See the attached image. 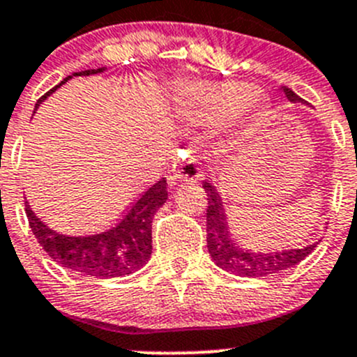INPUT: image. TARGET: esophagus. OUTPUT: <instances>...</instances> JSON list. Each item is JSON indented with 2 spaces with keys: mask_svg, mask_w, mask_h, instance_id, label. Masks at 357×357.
I'll return each mask as SVG.
<instances>
[{
  "mask_svg": "<svg viewBox=\"0 0 357 357\" xmlns=\"http://www.w3.org/2000/svg\"><path fill=\"white\" fill-rule=\"evenodd\" d=\"M199 179H202V172L194 158L178 160V163L172 169V174L169 176V181L172 185H176V183H197Z\"/></svg>",
  "mask_w": 357,
  "mask_h": 357,
  "instance_id": "34e87169",
  "label": "esophagus"
}]
</instances>
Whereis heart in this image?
Masks as SVG:
<instances>
[{
    "instance_id": "b5f03b06",
    "label": "heart",
    "mask_w": 357,
    "mask_h": 357,
    "mask_svg": "<svg viewBox=\"0 0 357 357\" xmlns=\"http://www.w3.org/2000/svg\"><path fill=\"white\" fill-rule=\"evenodd\" d=\"M257 103V91L239 82H199L186 93L188 112L202 123L224 121L227 130L245 125Z\"/></svg>"
}]
</instances>
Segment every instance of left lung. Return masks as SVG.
I'll use <instances>...</instances> for the list:
<instances>
[{"mask_svg": "<svg viewBox=\"0 0 357 357\" xmlns=\"http://www.w3.org/2000/svg\"><path fill=\"white\" fill-rule=\"evenodd\" d=\"M284 93L292 103H305L291 88L284 86ZM206 195H208V211H206V232H208V250L213 262L218 268L238 276H268L273 273H282L284 269L294 268L296 264L308 257L315 250L317 243L296 250H282V252H252L236 245L229 231L227 211L220 197L218 190L211 181H202Z\"/></svg>", "mask_w": 357, "mask_h": 357, "instance_id": "8db88e82", "label": "left lung"}]
</instances>
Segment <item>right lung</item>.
Segmentation results:
<instances>
[{
	"label": "right lung",
	"mask_w": 357,
	"mask_h": 357,
	"mask_svg": "<svg viewBox=\"0 0 357 357\" xmlns=\"http://www.w3.org/2000/svg\"><path fill=\"white\" fill-rule=\"evenodd\" d=\"M105 68H91L75 72L63 79L61 84L77 75H95ZM59 84V86H61ZM56 86V88H59ZM56 88L45 93L36 102L35 109L47 98ZM167 201V181L160 179L149 186L139 201L128 209L116 227L93 236H65L52 231L31 211L26 202L29 227L49 257L63 268L73 269L95 278H116L135 273L151 257V222L158 208Z\"/></svg>",
	"instance_id": "add662e5"
}]
</instances>
